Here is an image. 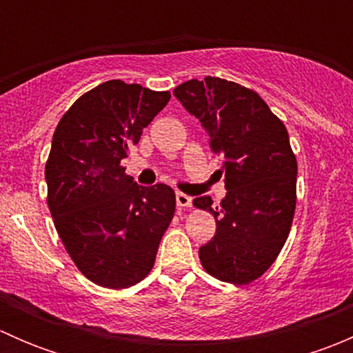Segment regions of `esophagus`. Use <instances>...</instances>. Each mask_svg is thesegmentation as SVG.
Returning a JSON list of instances; mask_svg holds the SVG:
<instances>
[{
	"mask_svg": "<svg viewBox=\"0 0 353 353\" xmlns=\"http://www.w3.org/2000/svg\"><path fill=\"white\" fill-rule=\"evenodd\" d=\"M176 203H177V206H179V208H188V206L193 205V198L188 196V194H184V193H177L176 194Z\"/></svg>",
	"mask_w": 353,
	"mask_h": 353,
	"instance_id": "1",
	"label": "esophagus"
}]
</instances>
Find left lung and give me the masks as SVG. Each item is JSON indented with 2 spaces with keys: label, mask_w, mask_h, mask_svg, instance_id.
I'll use <instances>...</instances> for the list:
<instances>
[{
  "label": "left lung",
  "mask_w": 353,
  "mask_h": 353,
  "mask_svg": "<svg viewBox=\"0 0 353 353\" xmlns=\"http://www.w3.org/2000/svg\"><path fill=\"white\" fill-rule=\"evenodd\" d=\"M174 95L225 159L227 194L219 208L210 196L193 201L216 220L199 259L215 279L244 285L273 265L290 232L297 160L287 128L256 92L223 78L184 81Z\"/></svg>",
  "instance_id": "8db88e82"
}]
</instances>
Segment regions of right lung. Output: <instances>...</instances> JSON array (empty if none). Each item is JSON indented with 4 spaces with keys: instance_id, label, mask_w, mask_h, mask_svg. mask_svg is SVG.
<instances>
[{
    "instance_id": "right-lung-1",
    "label": "right lung",
    "mask_w": 353,
    "mask_h": 353,
    "mask_svg": "<svg viewBox=\"0 0 353 353\" xmlns=\"http://www.w3.org/2000/svg\"><path fill=\"white\" fill-rule=\"evenodd\" d=\"M169 99L138 83L104 81L68 109L52 137L49 210L74 265L101 287L143 280L174 216L172 188L140 186L121 165Z\"/></svg>"
}]
</instances>
